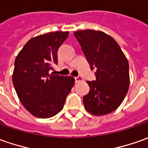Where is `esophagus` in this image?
<instances>
[{"label":"esophagus","instance_id":"obj_1","mask_svg":"<svg viewBox=\"0 0 148 148\" xmlns=\"http://www.w3.org/2000/svg\"><path fill=\"white\" fill-rule=\"evenodd\" d=\"M74 79H75V82H76V83H79V82H81V81H83V78H82V77H80V76L75 77Z\"/></svg>","mask_w":148,"mask_h":148}]
</instances>
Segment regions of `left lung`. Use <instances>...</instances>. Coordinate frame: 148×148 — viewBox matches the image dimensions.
<instances>
[{
	"label": "left lung",
	"mask_w": 148,
	"mask_h": 148,
	"mask_svg": "<svg viewBox=\"0 0 148 148\" xmlns=\"http://www.w3.org/2000/svg\"><path fill=\"white\" fill-rule=\"evenodd\" d=\"M91 69L95 81H88L90 91L84 97L85 109L94 115L109 114L125 99L130 86L129 62L119 44L101 31L91 29L74 33Z\"/></svg>",
	"instance_id": "8db88e82"
}]
</instances>
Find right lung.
Wrapping results in <instances>:
<instances>
[{"label": "right lung", "instance_id": "right-lung-1", "mask_svg": "<svg viewBox=\"0 0 148 148\" xmlns=\"http://www.w3.org/2000/svg\"><path fill=\"white\" fill-rule=\"evenodd\" d=\"M68 36L69 32L58 31L33 38L15 59L14 89L25 109L38 118L58 114L74 86L73 77L49 73L58 63V49Z\"/></svg>", "mask_w": 148, "mask_h": 148}]
</instances>
